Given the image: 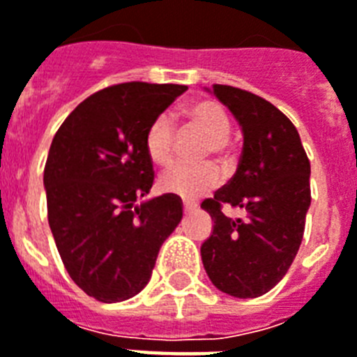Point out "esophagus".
I'll return each mask as SVG.
<instances>
[{"mask_svg":"<svg viewBox=\"0 0 357 357\" xmlns=\"http://www.w3.org/2000/svg\"><path fill=\"white\" fill-rule=\"evenodd\" d=\"M183 211H185V214L194 213V211H196V204H192V202H185V204H183Z\"/></svg>","mask_w":357,"mask_h":357,"instance_id":"obj_1","label":"esophagus"}]
</instances>
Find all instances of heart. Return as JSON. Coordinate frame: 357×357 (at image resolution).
<instances>
[{"label":"heart","instance_id":"obj_1","mask_svg":"<svg viewBox=\"0 0 357 357\" xmlns=\"http://www.w3.org/2000/svg\"><path fill=\"white\" fill-rule=\"evenodd\" d=\"M188 123L205 133L208 139V152L222 155L227 150L231 133V119L222 104L216 100H198L185 109ZM144 149L153 163L167 165L174 155V119L161 113L150 123L144 135ZM220 183V172L213 165H174L159 176V188L163 192L176 194L183 199H196L213 190Z\"/></svg>","mask_w":357,"mask_h":357}]
</instances>
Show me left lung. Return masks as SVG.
I'll return each instance as SVG.
<instances>
[{
    "label": "left lung",
    "mask_w": 357,
    "mask_h": 357,
    "mask_svg": "<svg viewBox=\"0 0 357 357\" xmlns=\"http://www.w3.org/2000/svg\"><path fill=\"white\" fill-rule=\"evenodd\" d=\"M213 93L242 126L244 146L233 178L202 204L214 222L202 260L220 291L255 299L282 280L301 248L310 161L294 123L266 98L222 84ZM225 204L242 208L246 218L225 217Z\"/></svg>",
    "instance_id": "obj_1"
}]
</instances>
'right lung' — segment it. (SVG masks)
<instances>
[{"label": "right lung", "instance_id": "right-lung-1", "mask_svg": "<svg viewBox=\"0 0 357 357\" xmlns=\"http://www.w3.org/2000/svg\"><path fill=\"white\" fill-rule=\"evenodd\" d=\"M183 91L149 82L104 88L69 113L51 143L49 227L69 277L100 303L126 301L149 284L159 248L183 218L176 194L135 205L153 183L146 130Z\"/></svg>", "mask_w": 357, "mask_h": 357}]
</instances>
